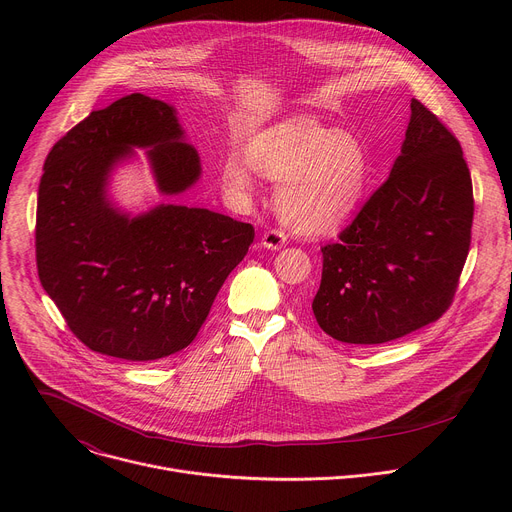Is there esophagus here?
<instances>
[{
    "mask_svg": "<svg viewBox=\"0 0 512 512\" xmlns=\"http://www.w3.org/2000/svg\"><path fill=\"white\" fill-rule=\"evenodd\" d=\"M285 243H287V235H285L283 231H277V229L265 231L263 237H261V245H263L265 249H271V251L281 249Z\"/></svg>",
    "mask_w": 512,
    "mask_h": 512,
    "instance_id": "esophagus-1",
    "label": "esophagus"
}]
</instances>
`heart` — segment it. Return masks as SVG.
<instances>
[{
	"instance_id": "b5f03b06",
	"label": "heart",
	"mask_w": 512,
	"mask_h": 512,
	"mask_svg": "<svg viewBox=\"0 0 512 512\" xmlns=\"http://www.w3.org/2000/svg\"><path fill=\"white\" fill-rule=\"evenodd\" d=\"M249 160L261 176L279 182L275 204L283 221L308 235H324L348 221L369 176L362 143L314 119L287 121L261 133L251 143ZM251 166L239 154L227 158L223 184L233 196L251 192Z\"/></svg>"
}]
</instances>
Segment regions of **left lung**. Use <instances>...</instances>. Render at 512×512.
<instances>
[{
	"instance_id": "left-lung-1",
	"label": "left lung",
	"mask_w": 512,
	"mask_h": 512,
	"mask_svg": "<svg viewBox=\"0 0 512 512\" xmlns=\"http://www.w3.org/2000/svg\"><path fill=\"white\" fill-rule=\"evenodd\" d=\"M472 178L460 141L417 99L389 178L340 241L322 247L312 302L320 328L348 344H383L450 308L470 251Z\"/></svg>"
}]
</instances>
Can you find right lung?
<instances>
[{
  "label": "right lung",
  "instance_id": "1",
  "mask_svg": "<svg viewBox=\"0 0 512 512\" xmlns=\"http://www.w3.org/2000/svg\"><path fill=\"white\" fill-rule=\"evenodd\" d=\"M148 150L160 194L200 178L176 109L127 95L72 127L50 150L38 188L40 283L95 352L152 362L186 348L255 239L249 223L208 208L158 204L129 214L107 194L111 172Z\"/></svg>",
  "mask_w": 512,
  "mask_h": 512
}]
</instances>
